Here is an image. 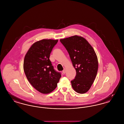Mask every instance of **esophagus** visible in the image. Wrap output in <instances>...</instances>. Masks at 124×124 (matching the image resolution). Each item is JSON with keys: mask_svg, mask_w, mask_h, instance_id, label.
<instances>
[{"mask_svg": "<svg viewBox=\"0 0 124 124\" xmlns=\"http://www.w3.org/2000/svg\"><path fill=\"white\" fill-rule=\"evenodd\" d=\"M62 72H63L64 74H65V72H66V70H65L64 69V70L62 71Z\"/></svg>", "mask_w": 124, "mask_h": 124, "instance_id": "1", "label": "esophagus"}]
</instances>
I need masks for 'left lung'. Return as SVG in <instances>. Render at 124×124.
Here are the masks:
<instances>
[{
  "instance_id": "obj_1",
  "label": "left lung",
  "mask_w": 124,
  "mask_h": 124,
  "mask_svg": "<svg viewBox=\"0 0 124 124\" xmlns=\"http://www.w3.org/2000/svg\"><path fill=\"white\" fill-rule=\"evenodd\" d=\"M60 41L68 52L76 70L71 86L77 93H85L90 89L98 71V59L94 50L87 40L78 35Z\"/></svg>"
}]
</instances>
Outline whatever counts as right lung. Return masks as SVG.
<instances>
[{"instance_id":"add662e5","label":"right lung","mask_w":124,"mask_h":124,"mask_svg":"<svg viewBox=\"0 0 124 124\" xmlns=\"http://www.w3.org/2000/svg\"><path fill=\"white\" fill-rule=\"evenodd\" d=\"M58 40L43 39L32 45L25 55L23 70L33 87L43 94L54 90L61 78L49 60L50 54Z\"/></svg>"}]
</instances>
